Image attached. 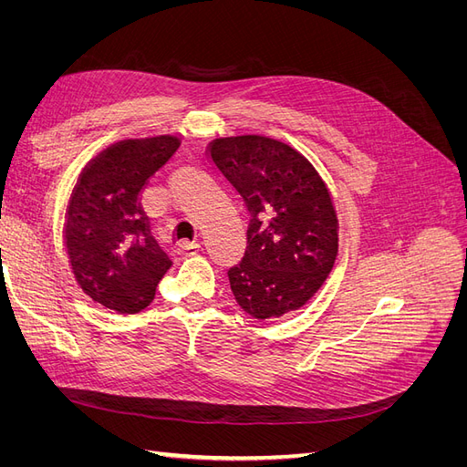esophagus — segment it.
Here are the masks:
<instances>
[{
    "mask_svg": "<svg viewBox=\"0 0 467 467\" xmlns=\"http://www.w3.org/2000/svg\"><path fill=\"white\" fill-rule=\"evenodd\" d=\"M199 251H201V244H196V242L179 247V253L182 257H194V255H199Z\"/></svg>",
    "mask_w": 467,
    "mask_h": 467,
    "instance_id": "1",
    "label": "esophagus"
}]
</instances>
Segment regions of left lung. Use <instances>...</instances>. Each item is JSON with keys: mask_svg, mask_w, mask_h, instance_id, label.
Instances as JSON below:
<instances>
[{"mask_svg": "<svg viewBox=\"0 0 467 467\" xmlns=\"http://www.w3.org/2000/svg\"><path fill=\"white\" fill-rule=\"evenodd\" d=\"M206 155L249 216L245 253L228 271L237 306L255 319L302 307L329 276L338 247L337 212L317 169L266 136L218 138Z\"/></svg>", "mask_w": 467, "mask_h": 467, "instance_id": "obj_1", "label": "left lung"}]
</instances>
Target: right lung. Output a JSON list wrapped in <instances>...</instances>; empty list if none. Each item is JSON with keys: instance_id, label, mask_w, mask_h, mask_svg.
<instances>
[{"instance_id": "obj_1", "label": "right lung", "mask_w": 467, "mask_h": 467, "mask_svg": "<svg viewBox=\"0 0 467 467\" xmlns=\"http://www.w3.org/2000/svg\"><path fill=\"white\" fill-rule=\"evenodd\" d=\"M179 146L175 136L122 140L78 177L66 208L64 244L79 288L107 309L142 312L171 266L150 234L140 192Z\"/></svg>"}]
</instances>
